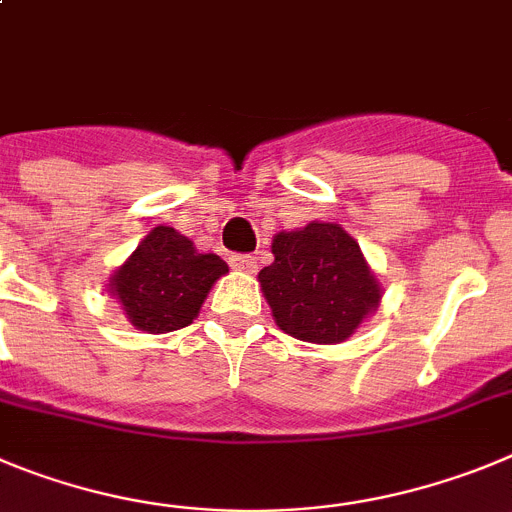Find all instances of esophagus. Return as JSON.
Masks as SVG:
<instances>
[{
    "label": "esophagus",
    "mask_w": 512,
    "mask_h": 512,
    "mask_svg": "<svg viewBox=\"0 0 512 512\" xmlns=\"http://www.w3.org/2000/svg\"><path fill=\"white\" fill-rule=\"evenodd\" d=\"M229 265H232L234 270H239V273H255V270H257V257H252V255H232V257H229Z\"/></svg>",
    "instance_id": "obj_1"
}]
</instances>
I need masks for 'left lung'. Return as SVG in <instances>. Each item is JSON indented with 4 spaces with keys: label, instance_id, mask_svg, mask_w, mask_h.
I'll use <instances>...</instances> for the list:
<instances>
[{
    "label": "left lung",
    "instance_id": "8db88e82",
    "mask_svg": "<svg viewBox=\"0 0 512 512\" xmlns=\"http://www.w3.org/2000/svg\"><path fill=\"white\" fill-rule=\"evenodd\" d=\"M262 267V296L285 334L311 344H342L380 308L382 285L357 239L342 224L308 222L273 237Z\"/></svg>",
    "mask_w": 512,
    "mask_h": 512
}]
</instances>
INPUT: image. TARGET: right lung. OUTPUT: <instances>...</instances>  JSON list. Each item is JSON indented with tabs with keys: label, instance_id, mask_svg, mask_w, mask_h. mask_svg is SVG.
Here are the masks:
<instances>
[{
	"label": "right lung",
	"instance_id": "add662e5",
	"mask_svg": "<svg viewBox=\"0 0 512 512\" xmlns=\"http://www.w3.org/2000/svg\"><path fill=\"white\" fill-rule=\"evenodd\" d=\"M229 273L214 252H199L173 227H155L145 234L109 278V296L117 298L135 329L168 334L193 324L209 290Z\"/></svg>",
	"mask_w": 512,
	"mask_h": 512
}]
</instances>
